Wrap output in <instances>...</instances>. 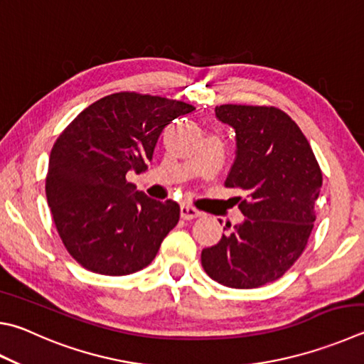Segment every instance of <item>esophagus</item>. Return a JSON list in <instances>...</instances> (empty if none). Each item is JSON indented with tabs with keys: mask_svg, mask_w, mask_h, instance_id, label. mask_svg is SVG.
Here are the masks:
<instances>
[{
	"mask_svg": "<svg viewBox=\"0 0 364 364\" xmlns=\"http://www.w3.org/2000/svg\"><path fill=\"white\" fill-rule=\"evenodd\" d=\"M180 213H181V218H184V220H193V218H197L202 215V211H199L197 208H194L193 205H188V203H183L180 207Z\"/></svg>",
	"mask_w": 364,
	"mask_h": 364,
	"instance_id": "34e87169",
	"label": "esophagus"
}]
</instances>
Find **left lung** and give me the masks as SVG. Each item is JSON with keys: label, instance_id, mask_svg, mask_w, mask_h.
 <instances>
[{"label": "left lung", "instance_id": "8db88e82", "mask_svg": "<svg viewBox=\"0 0 364 364\" xmlns=\"http://www.w3.org/2000/svg\"><path fill=\"white\" fill-rule=\"evenodd\" d=\"M215 116L235 132V159L224 184L247 193L239 205L245 220L202 250V266L224 287L257 288L280 279L306 248L321 170L307 138L282 109L221 105Z\"/></svg>", "mask_w": 364, "mask_h": 364}]
</instances>
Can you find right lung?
<instances>
[{
    "label": "right lung",
    "mask_w": 364,
    "mask_h": 364,
    "mask_svg": "<svg viewBox=\"0 0 364 364\" xmlns=\"http://www.w3.org/2000/svg\"><path fill=\"white\" fill-rule=\"evenodd\" d=\"M194 109L119 92L92 103L57 138L46 196L65 248L82 267L117 277L154 259L180 220V205L151 199L125 176L143 173L162 130Z\"/></svg>",
    "instance_id": "obj_1"
}]
</instances>
